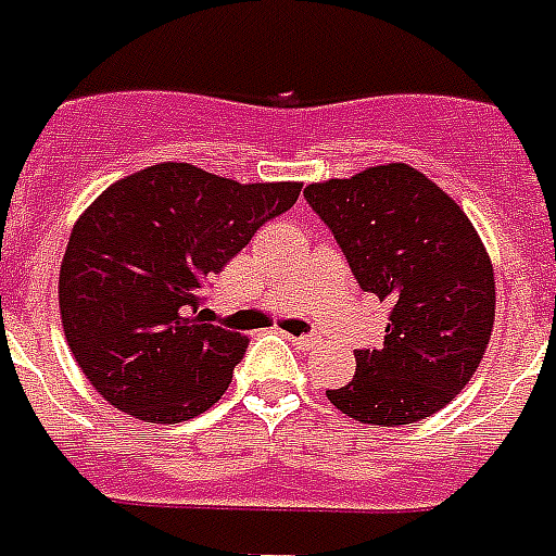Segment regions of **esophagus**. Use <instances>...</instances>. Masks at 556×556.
Returning a JSON list of instances; mask_svg holds the SVG:
<instances>
[{
    "label": "esophagus",
    "mask_w": 556,
    "mask_h": 556,
    "mask_svg": "<svg viewBox=\"0 0 556 556\" xmlns=\"http://www.w3.org/2000/svg\"><path fill=\"white\" fill-rule=\"evenodd\" d=\"M292 344L299 350H315L318 348V339L315 336H299V339H292Z\"/></svg>",
    "instance_id": "obj_1"
}]
</instances>
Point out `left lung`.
<instances>
[{"instance_id":"left-lung-1","label":"left lung","mask_w":556,"mask_h":556,"mask_svg":"<svg viewBox=\"0 0 556 556\" xmlns=\"http://www.w3.org/2000/svg\"><path fill=\"white\" fill-rule=\"evenodd\" d=\"M364 292L388 301L379 350H355V376L327 390L362 425L433 416L473 379L494 332V264L459 203L407 163L309 184Z\"/></svg>"}]
</instances>
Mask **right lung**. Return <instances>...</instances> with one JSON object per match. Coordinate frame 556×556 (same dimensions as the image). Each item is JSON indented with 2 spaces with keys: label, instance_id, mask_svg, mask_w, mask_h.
Masks as SVG:
<instances>
[{
  "label": "right lung",
  "instance_id": "obj_1",
  "mask_svg": "<svg viewBox=\"0 0 556 556\" xmlns=\"http://www.w3.org/2000/svg\"><path fill=\"white\" fill-rule=\"evenodd\" d=\"M299 192L290 180L238 184L157 163L111 184L79 215L60 266V315L105 402L177 425L224 396L250 339L203 321V283Z\"/></svg>",
  "mask_w": 556,
  "mask_h": 556
}]
</instances>
